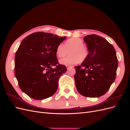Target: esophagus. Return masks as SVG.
<instances>
[{"label":"esophagus","mask_w":130,"mask_h":130,"mask_svg":"<svg viewBox=\"0 0 130 130\" xmlns=\"http://www.w3.org/2000/svg\"><path fill=\"white\" fill-rule=\"evenodd\" d=\"M73 66H66V68L67 69H69L70 68H73Z\"/></svg>","instance_id":"obj_1"}]
</instances>
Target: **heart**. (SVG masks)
<instances>
[{"mask_svg":"<svg viewBox=\"0 0 130 130\" xmlns=\"http://www.w3.org/2000/svg\"><path fill=\"white\" fill-rule=\"evenodd\" d=\"M84 45V41L78 38H70L66 41L64 45L62 43L59 44L56 49L57 57H64L69 52V56L60 59V63L66 66L73 65L78 61L82 62L87 60L89 51L87 47Z\"/></svg>","mask_w":130,"mask_h":130,"instance_id":"heart-1","label":"heart"}]
</instances>
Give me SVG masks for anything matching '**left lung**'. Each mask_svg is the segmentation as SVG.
<instances>
[{
	"label": "left lung",
	"mask_w": 130,
	"mask_h": 130,
	"mask_svg": "<svg viewBox=\"0 0 130 130\" xmlns=\"http://www.w3.org/2000/svg\"><path fill=\"white\" fill-rule=\"evenodd\" d=\"M89 54L81 66L75 67L77 90L86 97H99L106 93L116 79L118 61L113 46L96 35L84 38Z\"/></svg>",
	"instance_id": "1"
}]
</instances>
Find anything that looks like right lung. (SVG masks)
Returning <instances> with one entry per match:
<instances>
[{
  "instance_id": "obj_1",
  "label": "right lung",
  "mask_w": 130,
  "mask_h": 130,
  "mask_svg": "<svg viewBox=\"0 0 130 130\" xmlns=\"http://www.w3.org/2000/svg\"><path fill=\"white\" fill-rule=\"evenodd\" d=\"M65 38L36 32L22 41L15 55L14 74L19 88L31 98L43 100L56 92L67 68L58 63L56 49Z\"/></svg>"
}]
</instances>
